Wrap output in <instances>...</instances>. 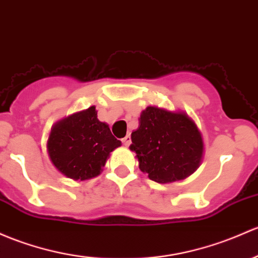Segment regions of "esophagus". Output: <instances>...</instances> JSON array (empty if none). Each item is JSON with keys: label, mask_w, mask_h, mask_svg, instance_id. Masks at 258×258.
I'll use <instances>...</instances> for the list:
<instances>
[{"label": "esophagus", "mask_w": 258, "mask_h": 258, "mask_svg": "<svg viewBox=\"0 0 258 258\" xmlns=\"http://www.w3.org/2000/svg\"><path fill=\"white\" fill-rule=\"evenodd\" d=\"M122 143H123L124 146H128L130 143H131V137H130V135H127V136L122 138Z\"/></svg>", "instance_id": "34e87169"}]
</instances>
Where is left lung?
Segmentation results:
<instances>
[{"label": "left lung", "instance_id": "left-lung-1", "mask_svg": "<svg viewBox=\"0 0 258 258\" xmlns=\"http://www.w3.org/2000/svg\"><path fill=\"white\" fill-rule=\"evenodd\" d=\"M131 140L130 150L136 152L140 169L161 184L188 178L204 157L202 132L183 111L148 106Z\"/></svg>", "mask_w": 258, "mask_h": 258}]
</instances>
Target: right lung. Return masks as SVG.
I'll return each instance as SVG.
<instances>
[{
    "label": "right lung",
    "instance_id": "right-lung-1",
    "mask_svg": "<svg viewBox=\"0 0 258 258\" xmlns=\"http://www.w3.org/2000/svg\"><path fill=\"white\" fill-rule=\"evenodd\" d=\"M120 146L121 141L113 137L108 124L97 118L95 106L55 122L47 141L51 163L74 180L97 177L111 152Z\"/></svg>",
    "mask_w": 258,
    "mask_h": 258
}]
</instances>
